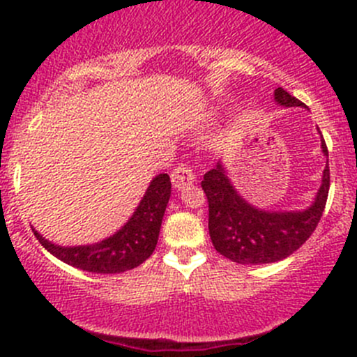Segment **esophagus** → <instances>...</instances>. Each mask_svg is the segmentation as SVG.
Returning <instances> with one entry per match:
<instances>
[{"mask_svg":"<svg viewBox=\"0 0 357 357\" xmlns=\"http://www.w3.org/2000/svg\"><path fill=\"white\" fill-rule=\"evenodd\" d=\"M171 181H172V186H174L176 190H185V188H188L190 185H193V183H195V174H193V171L190 165L179 164V165H176L174 171H172Z\"/></svg>","mask_w":357,"mask_h":357,"instance_id":"obj_1","label":"esophagus"}]
</instances>
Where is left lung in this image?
Masks as SVG:
<instances>
[{
	"label": "left lung",
	"instance_id": "obj_1",
	"mask_svg": "<svg viewBox=\"0 0 357 357\" xmlns=\"http://www.w3.org/2000/svg\"><path fill=\"white\" fill-rule=\"evenodd\" d=\"M275 102L282 107L305 109L301 100L283 88L275 89ZM321 152L326 157L321 186L312 204L302 211H264L248 204L236 192L221 160L205 172L202 190L207 195L208 235L215 250L238 264H269L289 257L305 243L318 226L328 199V149L323 136Z\"/></svg>",
	"mask_w": 357,
	"mask_h": 357
}]
</instances>
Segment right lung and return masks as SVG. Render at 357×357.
Wrapping results in <instances>:
<instances>
[{
  "label": "right lung",
  "instance_id": "obj_1",
  "mask_svg": "<svg viewBox=\"0 0 357 357\" xmlns=\"http://www.w3.org/2000/svg\"><path fill=\"white\" fill-rule=\"evenodd\" d=\"M169 197H171L169 176H155L128 222L114 235L91 245H56L39 235L32 226L31 228L39 243L66 264L82 271L115 275V273L135 269L153 254Z\"/></svg>",
  "mask_w": 357,
  "mask_h": 357
}]
</instances>
